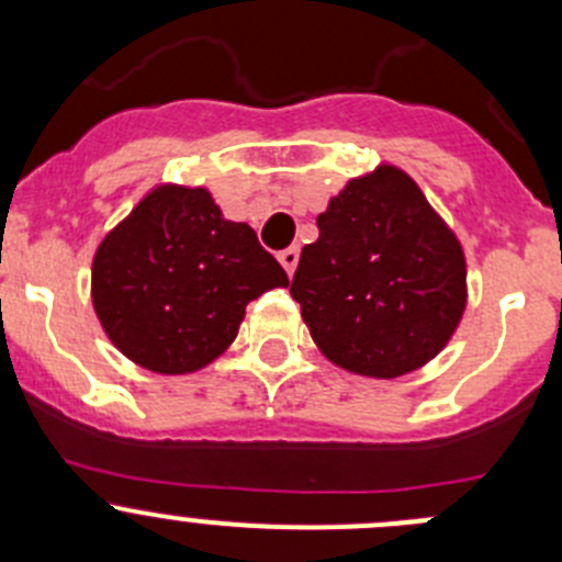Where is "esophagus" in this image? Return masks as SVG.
Masks as SVG:
<instances>
[{
    "label": "esophagus",
    "mask_w": 562,
    "mask_h": 562,
    "mask_svg": "<svg viewBox=\"0 0 562 562\" xmlns=\"http://www.w3.org/2000/svg\"><path fill=\"white\" fill-rule=\"evenodd\" d=\"M280 263H282V269L288 271V274H293V271H296V266H299V247L282 249Z\"/></svg>",
    "instance_id": "obj_1"
}]
</instances>
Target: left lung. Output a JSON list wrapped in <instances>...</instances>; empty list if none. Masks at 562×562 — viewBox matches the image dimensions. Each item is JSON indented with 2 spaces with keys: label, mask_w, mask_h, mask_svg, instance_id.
I'll return each mask as SVG.
<instances>
[{
  "label": "left lung",
  "mask_w": 562,
  "mask_h": 562,
  "mask_svg": "<svg viewBox=\"0 0 562 562\" xmlns=\"http://www.w3.org/2000/svg\"><path fill=\"white\" fill-rule=\"evenodd\" d=\"M317 231L291 296L331 364L391 381L449 345L468 307L464 249L402 168L350 179Z\"/></svg>",
  "instance_id": "1"
}]
</instances>
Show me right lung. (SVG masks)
Segmentation results:
<instances>
[{
	"label": "right lung",
	"instance_id": "right-lung-1",
	"mask_svg": "<svg viewBox=\"0 0 562 562\" xmlns=\"http://www.w3.org/2000/svg\"><path fill=\"white\" fill-rule=\"evenodd\" d=\"M288 274L206 187L157 184L100 241L92 304L113 345L160 375L198 372L228 350L245 310Z\"/></svg>",
	"mask_w": 562,
	"mask_h": 562
}]
</instances>
